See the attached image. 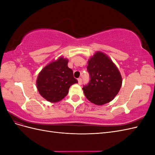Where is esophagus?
<instances>
[{"instance_id": "esophagus-1", "label": "esophagus", "mask_w": 155, "mask_h": 155, "mask_svg": "<svg viewBox=\"0 0 155 155\" xmlns=\"http://www.w3.org/2000/svg\"><path fill=\"white\" fill-rule=\"evenodd\" d=\"M78 84H79V85H81V83H82V79H81V78H78Z\"/></svg>"}]
</instances>
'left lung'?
Listing matches in <instances>:
<instances>
[{
	"mask_svg": "<svg viewBox=\"0 0 155 155\" xmlns=\"http://www.w3.org/2000/svg\"><path fill=\"white\" fill-rule=\"evenodd\" d=\"M87 71L91 79L83 87L87 99L97 105L113 100L120 90L122 78L112 61L104 53L97 51L88 60Z\"/></svg>",
	"mask_w": 155,
	"mask_h": 155,
	"instance_id": "8db88e82",
	"label": "left lung"
}]
</instances>
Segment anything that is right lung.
Listing matches in <instances>:
<instances>
[{"label":"right lung","mask_w":155,"mask_h":155,"mask_svg":"<svg viewBox=\"0 0 155 155\" xmlns=\"http://www.w3.org/2000/svg\"><path fill=\"white\" fill-rule=\"evenodd\" d=\"M67 59L60 57L42 69L37 79V90L41 96L51 103L63 100L70 87L78 80L74 78L73 71L68 67Z\"/></svg>","instance_id":"right-lung-1"}]
</instances>
